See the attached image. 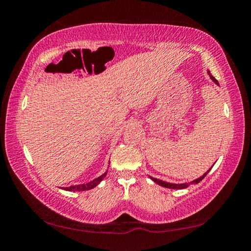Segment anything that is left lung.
<instances>
[{"mask_svg": "<svg viewBox=\"0 0 251 251\" xmlns=\"http://www.w3.org/2000/svg\"><path fill=\"white\" fill-rule=\"evenodd\" d=\"M208 74H209V76H210V78L214 80V82L218 85V80L216 79L214 76H212L211 74H210V72H208ZM211 169V168H210ZM209 169V171H210ZM209 171H208L207 173H205L203 174V175L201 176V177H199V178H197V179H195V180H193L192 182H190V184H198L199 181H201L203 178H205V176L207 175L208 173H209ZM152 180H154L156 184H158V185H160V186H163V187H166V188H171V189H184V188H187V187H188L190 184H188V182H185V184H171V182H166V181H163V180H160V179H156V178H152V177H151Z\"/></svg>", "mask_w": 251, "mask_h": 251, "instance_id": "obj_1", "label": "left lung"}]
</instances>
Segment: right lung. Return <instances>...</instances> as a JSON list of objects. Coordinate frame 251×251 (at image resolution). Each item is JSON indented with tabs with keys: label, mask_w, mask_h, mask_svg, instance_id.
Listing matches in <instances>:
<instances>
[{
	"label": "right lung",
	"mask_w": 251,
	"mask_h": 251,
	"mask_svg": "<svg viewBox=\"0 0 251 251\" xmlns=\"http://www.w3.org/2000/svg\"><path fill=\"white\" fill-rule=\"evenodd\" d=\"M106 174L107 172L104 173L103 175L95 178L94 180H92L90 182H87V184H83V185H75V186H70V187H63L62 189H65V190H69V192H83V190H88V189H92L94 188L95 186H97L100 184V182L104 179V177L106 176Z\"/></svg>",
	"instance_id": "1"
}]
</instances>
